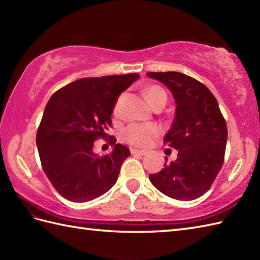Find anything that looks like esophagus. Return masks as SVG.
<instances>
[{
  "label": "esophagus",
  "mask_w": 260,
  "mask_h": 260,
  "mask_svg": "<svg viewBox=\"0 0 260 260\" xmlns=\"http://www.w3.org/2000/svg\"><path fill=\"white\" fill-rule=\"evenodd\" d=\"M131 153L133 154V155H145V154H146L145 151L136 150V148H131Z\"/></svg>",
  "instance_id": "esophagus-1"
}]
</instances>
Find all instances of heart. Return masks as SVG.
I'll use <instances>...</instances> for the list:
<instances>
[{"label":"heart","mask_w":260,"mask_h":260,"mask_svg":"<svg viewBox=\"0 0 260 260\" xmlns=\"http://www.w3.org/2000/svg\"><path fill=\"white\" fill-rule=\"evenodd\" d=\"M145 96L147 101L154 108H156L161 105L167 104L168 95L162 87L157 85L148 86L145 89ZM121 98L119 97L117 103L115 104L113 114L116 116L118 114L119 104L121 102ZM161 133L159 127L155 124H139V123H132L128 126H126L125 128L121 131L120 137L121 140L126 142L127 144L133 145L136 147H147L155 140L156 137Z\"/></svg>","instance_id":"b5f03b06"}]
</instances>
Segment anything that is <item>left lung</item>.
<instances>
[{
  "mask_svg": "<svg viewBox=\"0 0 260 260\" xmlns=\"http://www.w3.org/2000/svg\"><path fill=\"white\" fill-rule=\"evenodd\" d=\"M163 82L176 103L175 118L164 144L178 150V158L150 174L152 184L163 194L181 201L203 196L217 178L224 161L227 123L217 99L207 86L176 71L147 73Z\"/></svg>",
  "mask_w": 260,
  "mask_h": 260,
  "instance_id": "8db88e82",
  "label": "left lung"
}]
</instances>
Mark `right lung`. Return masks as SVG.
<instances>
[{
    "mask_svg": "<svg viewBox=\"0 0 260 260\" xmlns=\"http://www.w3.org/2000/svg\"><path fill=\"white\" fill-rule=\"evenodd\" d=\"M139 74L82 78L60 88L49 99L37 132L42 169L54 189L73 202H87L105 194L118 179L129 150L114 145L112 153L99 157L93 142L109 135L112 113L118 96Z\"/></svg>",
    "mask_w": 260,
    "mask_h": 260,
    "instance_id": "add662e5",
    "label": "right lung"
}]
</instances>
